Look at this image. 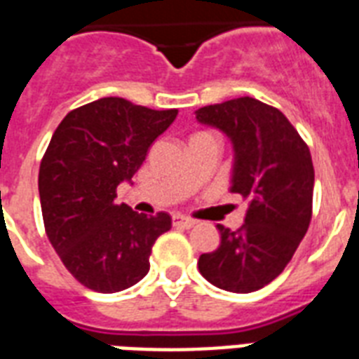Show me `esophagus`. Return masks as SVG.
I'll return each instance as SVG.
<instances>
[{"label":"esophagus","mask_w":359,"mask_h":359,"mask_svg":"<svg viewBox=\"0 0 359 359\" xmlns=\"http://www.w3.org/2000/svg\"><path fill=\"white\" fill-rule=\"evenodd\" d=\"M173 224L175 226H179V228H186L190 229L196 226V220H191V218H186V216L182 215H175L173 216Z\"/></svg>","instance_id":"obj_1"}]
</instances>
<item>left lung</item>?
I'll list each match as a JSON object with an SVG mask.
<instances>
[{"instance_id":"1","label":"left lung","mask_w":359,"mask_h":359,"mask_svg":"<svg viewBox=\"0 0 359 359\" xmlns=\"http://www.w3.org/2000/svg\"><path fill=\"white\" fill-rule=\"evenodd\" d=\"M196 120L229 139V190L248 199L243 228L231 231L218 224L220 246L199 256V273L226 292H256L283 273L307 233L314 188L311 152L278 109L254 97L201 107Z\"/></svg>"}]
</instances>
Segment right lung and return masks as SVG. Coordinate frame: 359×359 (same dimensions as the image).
<instances>
[{"label":"right lung","instance_id":"add662e5","mask_svg":"<svg viewBox=\"0 0 359 359\" xmlns=\"http://www.w3.org/2000/svg\"><path fill=\"white\" fill-rule=\"evenodd\" d=\"M177 114L101 97L54 131L39 168L41 210L50 245L86 288L114 294L149 273L152 245L171 229V216L116 205V186L131 182Z\"/></svg>","mask_w":359,"mask_h":359}]
</instances>
